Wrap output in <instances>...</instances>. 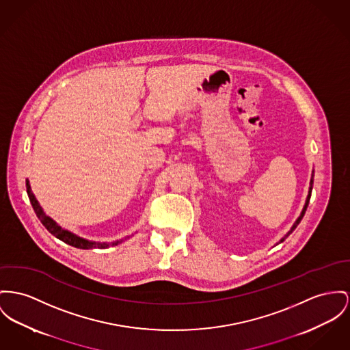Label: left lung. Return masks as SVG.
<instances>
[{
  "label": "left lung",
  "mask_w": 350,
  "mask_h": 350,
  "mask_svg": "<svg viewBox=\"0 0 350 350\" xmlns=\"http://www.w3.org/2000/svg\"><path fill=\"white\" fill-rule=\"evenodd\" d=\"M312 188H313V175H312V179H310V187H309V195H308V198H306V203H305V206H304V210L303 212H301V215L299 216V219L296 220V223L293 224V227L291 228V231L288 232V234L286 236H289L291 233L295 231V228L299 226V223L301 221V219H303L304 213H305V211H306V207H308V204H309V199H310V193H312ZM281 241H284V239L281 240Z\"/></svg>",
  "instance_id": "8db88e82"
}]
</instances>
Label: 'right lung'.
Instances as JSON below:
<instances>
[{
    "label": "right lung",
    "instance_id": "obj_1",
    "mask_svg": "<svg viewBox=\"0 0 350 350\" xmlns=\"http://www.w3.org/2000/svg\"><path fill=\"white\" fill-rule=\"evenodd\" d=\"M26 189H27V195H29L30 203H31V206H33V210L36 212V215L38 216V219L41 220V223L45 226V228H46L49 232L51 233V234H54L57 239L62 240L64 243L69 244L71 247H75V248H81V250H90V248H96V247H98V248H107L109 245H117L118 243H120V241H114L113 244L93 243V241H88V240H85V239H81V237L72 234V233L66 231V230H62L59 226L55 224V221H53L49 216H46V215L44 213V211L40 207L38 202L36 200V198H34V195H33V192H31L29 180H26Z\"/></svg>",
    "mask_w": 350,
    "mask_h": 350
}]
</instances>
